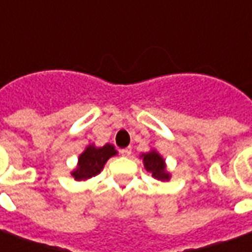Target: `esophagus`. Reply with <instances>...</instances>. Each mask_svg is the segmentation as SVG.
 Returning <instances> with one entry per match:
<instances>
[{
    "label": "esophagus",
    "instance_id": "34e87169",
    "mask_svg": "<svg viewBox=\"0 0 252 252\" xmlns=\"http://www.w3.org/2000/svg\"><path fill=\"white\" fill-rule=\"evenodd\" d=\"M131 154H132L131 148H124V150H121V155H123V157H126V158L131 157Z\"/></svg>",
    "mask_w": 252,
    "mask_h": 252
}]
</instances>
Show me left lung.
<instances>
[{"mask_svg":"<svg viewBox=\"0 0 252 252\" xmlns=\"http://www.w3.org/2000/svg\"><path fill=\"white\" fill-rule=\"evenodd\" d=\"M143 163H144V169L147 170L150 174L153 175L154 178L159 181H169L170 173L166 170V163L162 155L157 153L155 150L150 151L147 154H143Z\"/></svg>","mask_w":252,"mask_h":252,"instance_id":"1","label":"left lung"}]
</instances>
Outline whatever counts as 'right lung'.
<instances>
[{
    "instance_id": "right-lung-1",
    "label": "right lung",
    "mask_w": 252,
    "mask_h": 252,
    "mask_svg": "<svg viewBox=\"0 0 252 252\" xmlns=\"http://www.w3.org/2000/svg\"><path fill=\"white\" fill-rule=\"evenodd\" d=\"M116 154L117 151L112 144H105L104 147H95L94 144H90L79 155L77 169L72 171L71 175L75 181H85L95 177L104 169L106 160Z\"/></svg>"
}]
</instances>
